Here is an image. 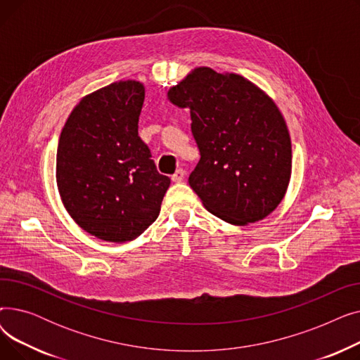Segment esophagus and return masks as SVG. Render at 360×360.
Masks as SVG:
<instances>
[{"mask_svg": "<svg viewBox=\"0 0 360 360\" xmlns=\"http://www.w3.org/2000/svg\"><path fill=\"white\" fill-rule=\"evenodd\" d=\"M185 178V170L184 169H178L176 172L172 175V181L174 182H182Z\"/></svg>", "mask_w": 360, "mask_h": 360, "instance_id": "obj_1", "label": "esophagus"}]
</instances>
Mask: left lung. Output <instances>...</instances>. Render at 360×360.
<instances>
[{"label":"left lung","instance_id":"obj_1","mask_svg":"<svg viewBox=\"0 0 360 360\" xmlns=\"http://www.w3.org/2000/svg\"><path fill=\"white\" fill-rule=\"evenodd\" d=\"M190 109L200 162L188 182L207 210L232 224L269 216L288 190L292 144L274 102L238 74L201 67L167 91Z\"/></svg>","mask_w":360,"mask_h":360}]
</instances>
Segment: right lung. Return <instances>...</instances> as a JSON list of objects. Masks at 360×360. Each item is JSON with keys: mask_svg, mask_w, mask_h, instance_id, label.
Returning a JSON list of instances; mask_svg holds the SVG:
<instances>
[{"mask_svg": "<svg viewBox=\"0 0 360 360\" xmlns=\"http://www.w3.org/2000/svg\"><path fill=\"white\" fill-rule=\"evenodd\" d=\"M144 86L112 83L83 98L56 151V184L70 216L90 235L125 242L153 223L170 185L139 136Z\"/></svg>", "mask_w": 360, "mask_h": 360, "instance_id": "right-lung-1", "label": "right lung"}]
</instances>
